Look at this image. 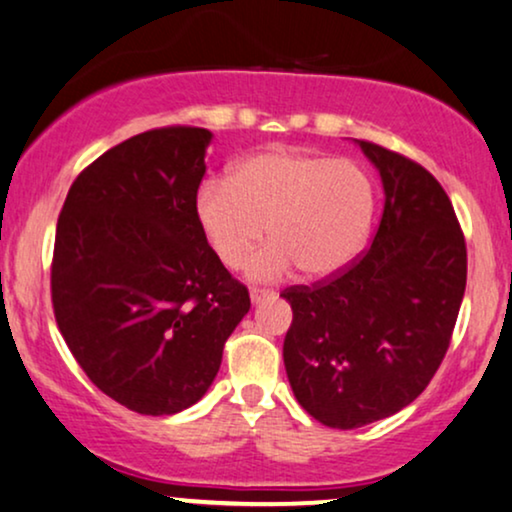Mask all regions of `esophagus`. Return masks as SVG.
<instances>
[{"instance_id":"esophagus-1","label":"esophagus","mask_w":512,"mask_h":512,"mask_svg":"<svg viewBox=\"0 0 512 512\" xmlns=\"http://www.w3.org/2000/svg\"><path fill=\"white\" fill-rule=\"evenodd\" d=\"M266 299H275L273 289H258V287L251 289V301H254V304H261V301Z\"/></svg>"}]
</instances>
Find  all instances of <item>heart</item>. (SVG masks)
I'll use <instances>...</instances> for the list:
<instances>
[{
	"label": "heart",
	"mask_w": 512,
	"mask_h": 512,
	"mask_svg": "<svg viewBox=\"0 0 512 512\" xmlns=\"http://www.w3.org/2000/svg\"><path fill=\"white\" fill-rule=\"evenodd\" d=\"M375 208V182L363 166L296 149L246 156L227 182H206L194 201L206 242L232 270L249 263L268 227L273 242L249 266L256 280L294 268L311 280L339 275L368 242Z\"/></svg>",
	"instance_id": "1"
}]
</instances>
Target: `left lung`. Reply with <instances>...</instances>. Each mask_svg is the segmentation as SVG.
<instances>
[{"instance_id":"left-lung-1","label":"left lung","mask_w":512,"mask_h":512,"mask_svg":"<svg viewBox=\"0 0 512 512\" xmlns=\"http://www.w3.org/2000/svg\"><path fill=\"white\" fill-rule=\"evenodd\" d=\"M356 144L384 187L370 249L339 275L280 294L294 313L282 356L296 401L337 430L389 418L425 391L468 280L465 237L437 178L380 144Z\"/></svg>"}]
</instances>
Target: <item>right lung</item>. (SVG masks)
<instances>
[{"label":"right lung","instance_id":"right-lung-1","mask_svg":"<svg viewBox=\"0 0 512 512\" xmlns=\"http://www.w3.org/2000/svg\"><path fill=\"white\" fill-rule=\"evenodd\" d=\"M211 137L173 125L116 144L56 223V325L94 387L142 415L194 406L251 308L194 213Z\"/></svg>","mask_w":512,"mask_h":512}]
</instances>
